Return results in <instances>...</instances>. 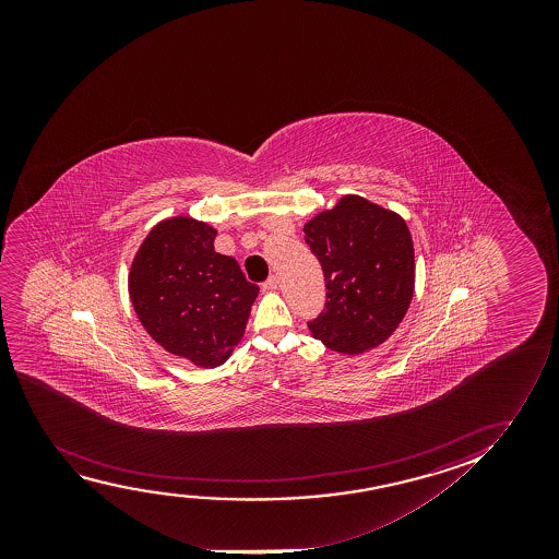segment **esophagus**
<instances>
[{
    "label": "esophagus",
    "instance_id": "1",
    "mask_svg": "<svg viewBox=\"0 0 559 559\" xmlns=\"http://www.w3.org/2000/svg\"><path fill=\"white\" fill-rule=\"evenodd\" d=\"M276 286H278V278L275 275L269 276L265 283L261 284V290L263 292H273L276 290Z\"/></svg>",
    "mask_w": 559,
    "mask_h": 559
}]
</instances>
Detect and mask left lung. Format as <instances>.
<instances>
[{"instance_id": "left-lung-1", "label": "left lung", "mask_w": 559, "mask_h": 559, "mask_svg": "<svg viewBox=\"0 0 559 559\" xmlns=\"http://www.w3.org/2000/svg\"><path fill=\"white\" fill-rule=\"evenodd\" d=\"M321 261L326 309L307 322L322 344L359 355L383 344L405 319L414 294V246L405 219L359 194L304 225Z\"/></svg>"}]
</instances>
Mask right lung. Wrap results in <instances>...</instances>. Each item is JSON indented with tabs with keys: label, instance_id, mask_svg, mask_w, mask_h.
Masks as SVG:
<instances>
[{
	"label": "right lung",
	"instance_id": "right-lung-1",
	"mask_svg": "<svg viewBox=\"0 0 559 559\" xmlns=\"http://www.w3.org/2000/svg\"><path fill=\"white\" fill-rule=\"evenodd\" d=\"M217 229L174 215L148 230L131 261V306L162 349L194 367L215 368L242 342L260 288L237 260L214 250Z\"/></svg>",
	"mask_w": 559,
	"mask_h": 559
}]
</instances>
